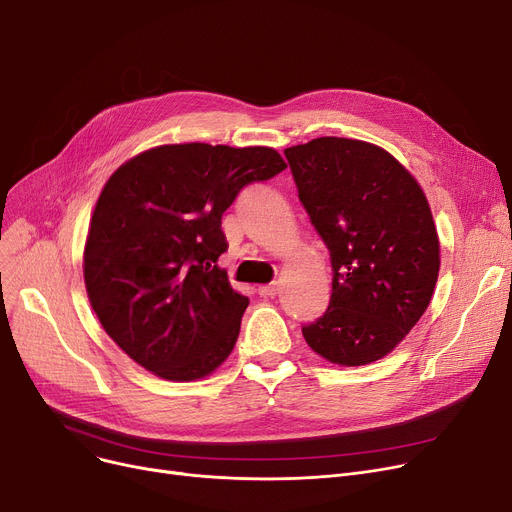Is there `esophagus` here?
Segmentation results:
<instances>
[{"instance_id":"1","label":"esophagus","mask_w":512,"mask_h":512,"mask_svg":"<svg viewBox=\"0 0 512 512\" xmlns=\"http://www.w3.org/2000/svg\"><path fill=\"white\" fill-rule=\"evenodd\" d=\"M257 292L261 294V297H265V299H274L276 294L280 292V284H278V282H274V284H263V286L257 288Z\"/></svg>"}]
</instances>
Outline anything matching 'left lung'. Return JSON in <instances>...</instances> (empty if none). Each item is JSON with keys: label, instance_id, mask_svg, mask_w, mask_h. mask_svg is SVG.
<instances>
[{"label": "left lung", "instance_id": "8db88e82", "mask_svg": "<svg viewBox=\"0 0 512 512\" xmlns=\"http://www.w3.org/2000/svg\"><path fill=\"white\" fill-rule=\"evenodd\" d=\"M284 153L334 270L330 307L303 336L342 367L384 359L421 319L438 282L440 238L423 188L367 141L319 137Z\"/></svg>", "mask_w": 512, "mask_h": 512}]
</instances>
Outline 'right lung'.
<instances>
[{
  "label": "right lung",
  "mask_w": 512,
  "mask_h": 512,
  "mask_svg": "<svg viewBox=\"0 0 512 512\" xmlns=\"http://www.w3.org/2000/svg\"><path fill=\"white\" fill-rule=\"evenodd\" d=\"M284 168L272 147L180 143L134 155L107 178L85 240V288L134 363L195 382L228 359L249 299L218 265L222 213L242 186Z\"/></svg>",
  "instance_id": "add662e5"
}]
</instances>
